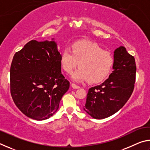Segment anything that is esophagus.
Listing matches in <instances>:
<instances>
[{
	"label": "esophagus",
	"instance_id": "34e87169",
	"mask_svg": "<svg viewBox=\"0 0 150 150\" xmlns=\"http://www.w3.org/2000/svg\"><path fill=\"white\" fill-rule=\"evenodd\" d=\"M71 87H72L73 88H80L79 86L77 85L76 84H75V83H72V84H71Z\"/></svg>",
	"mask_w": 150,
	"mask_h": 150
}]
</instances>
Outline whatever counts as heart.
Returning <instances> with one entry per match:
<instances>
[{"mask_svg":"<svg viewBox=\"0 0 150 150\" xmlns=\"http://www.w3.org/2000/svg\"><path fill=\"white\" fill-rule=\"evenodd\" d=\"M114 57L110 52L104 51L96 43L79 41L71 45V51L65 48L61 54L60 63L65 71L71 73L76 67L79 68L72 75L76 81L87 80L91 83L103 81L111 71Z\"/></svg>","mask_w":150,"mask_h":150,"instance_id":"heart-1","label":"heart"}]
</instances>
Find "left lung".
<instances>
[{"mask_svg": "<svg viewBox=\"0 0 150 150\" xmlns=\"http://www.w3.org/2000/svg\"><path fill=\"white\" fill-rule=\"evenodd\" d=\"M114 71L99 85L91 87L83 109L91 116L103 119L118 112L133 93L136 65L134 57L122 46L115 51Z\"/></svg>", "mask_w": 150, "mask_h": 150, "instance_id": "8db88e82", "label": "left lung"}]
</instances>
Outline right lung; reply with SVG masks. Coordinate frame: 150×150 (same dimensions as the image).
Segmentation results:
<instances>
[{
    "instance_id": "1",
    "label": "right lung",
    "mask_w": 150,
    "mask_h": 150,
    "mask_svg": "<svg viewBox=\"0 0 150 150\" xmlns=\"http://www.w3.org/2000/svg\"><path fill=\"white\" fill-rule=\"evenodd\" d=\"M60 57L54 41L31 40L14 54L10 70L11 94L28 117L45 120L58 110L70 85L62 73Z\"/></svg>"
}]
</instances>
